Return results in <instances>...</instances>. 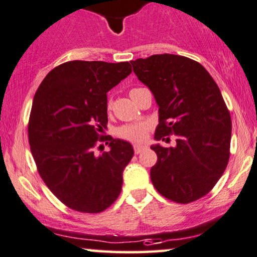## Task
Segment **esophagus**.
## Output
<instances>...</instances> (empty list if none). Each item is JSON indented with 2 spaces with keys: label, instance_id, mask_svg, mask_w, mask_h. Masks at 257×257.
Masks as SVG:
<instances>
[{
  "label": "esophagus",
  "instance_id": "1",
  "mask_svg": "<svg viewBox=\"0 0 257 257\" xmlns=\"http://www.w3.org/2000/svg\"><path fill=\"white\" fill-rule=\"evenodd\" d=\"M148 147H147L146 145H139V143H136V145H134V152L135 154H140L142 153L143 150H146Z\"/></svg>",
  "mask_w": 257,
  "mask_h": 257
}]
</instances>
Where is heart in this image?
I'll return each mask as SVG.
<instances>
[{
	"instance_id": "obj_1",
	"label": "heart",
	"mask_w": 257,
	"mask_h": 257,
	"mask_svg": "<svg viewBox=\"0 0 257 257\" xmlns=\"http://www.w3.org/2000/svg\"><path fill=\"white\" fill-rule=\"evenodd\" d=\"M135 89H132L131 93ZM148 131H149V125L147 124V123H143V122L129 123V124L119 126L117 129V135L121 139L128 140V141H132V142H143L147 139Z\"/></svg>"
}]
</instances>
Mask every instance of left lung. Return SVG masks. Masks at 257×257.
Returning <instances> with one entry per match:
<instances>
[{
  "instance_id": "8db88e82",
  "label": "left lung",
  "mask_w": 257,
  "mask_h": 257,
  "mask_svg": "<svg viewBox=\"0 0 257 257\" xmlns=\"http://www.w3.org/2000/svg\"><path fill=\"white\" fill-rule=\"evenodd\" d=\"M132 64L159 105L155 140L176 135L175 147H150L157 155L150 169L154 187L174 202H194L213 189L229 161L231 118L220 89L202 64L180 55Z\"/></svg>"
}]
</instances>
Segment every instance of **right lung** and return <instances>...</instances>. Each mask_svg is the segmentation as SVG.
Masks as SVG:
<instances>
[{"mask_svg": "<svg viewBox=\"0 0 257 257\" xmlns=\"http://www.w3.org/2000/svg\"><path fill=\"white\" fill-rule=\"evenodd\" d=\"M131 73L129 62L69 61L48 73L34 96L30 150L44 183L71 209L101 213L121 193L134 149L100 133L107 128V93ZM98 138L108 140L109 152L96 156Z\"/></svg>", "mask_w": 257, "mask_h": 257, "instance_id": "1", "label": "right lung"}]
</instances>
